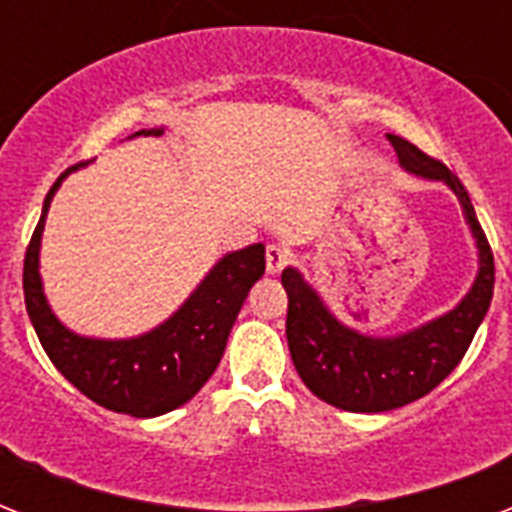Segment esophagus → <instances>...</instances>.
Returning <instances> with one entry per match:
<instances>
[{"label":"esophagus","mask_w":512,"mask_h":512,"mask_svg":"<svg viewBox=\"0 0 512 512\" xmlns=\"http://www.w3.org/2000/svg\"><path fill=\"white\" fill-rule=\"evenodd\" d=\"M265 265H268V273H281L289 265V252L284 247H271L265 249Z\"/></svg>","instance_id":"obj_1"}]
</instances>
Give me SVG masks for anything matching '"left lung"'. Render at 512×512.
I'll use <instances>...</instances> for the list:
<instances>
[{
    "label": "left lung",
    "mask_w": 512,
    "mask_h": 512,
    "mask_svg": "<svg viewBox=\"0 0 512 512\" xmlns=\"http://www.w3.org/2000/svg\"><path fill=\"white\" fill-rule=\"evenodd\" d=\"M388 140L406 170L444 180L457 193L476 236L481 271L468 297L454 311L409 335L388 340H374L342 327L300 273L292 268L281 273V284L289 295L287 342L297 374L313 396L345 412H390L428 396L462 361L494 295L492 247L460 177L409 140L398 135H388Z\"/></svg>",
    "instance_id": "obj_1"
}]
</instances>
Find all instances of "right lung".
I'll return each instance as SVG.
<instances>
[{"label":"right lung","instance_id":"add662e5","mask_svg":"<svg viewBox=\"0 0 512 512\" xmlns=\"http://www.w3.org/2000/svg\"><path fill=\"white\" fill-rule=\"evenodd\" d=\"M135 135H162L140 130ZM68 167L44 199V209L23 260V297L28 319L44 353L76 390L111 412L132 417H159L191 401L223 358L225 342L247 300L249 289L265 273V247L249 244L225 255L212 268L188 303L162 327L135 340H87L68 332L44 300L39 281V239L50 201Z\"/></svg>","mask_w":512,"mask_h":512}]
</instances>
